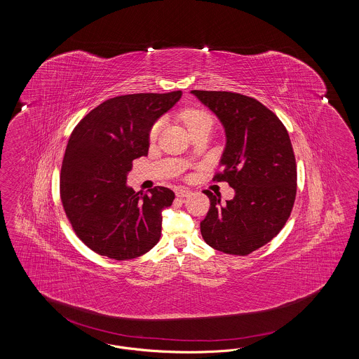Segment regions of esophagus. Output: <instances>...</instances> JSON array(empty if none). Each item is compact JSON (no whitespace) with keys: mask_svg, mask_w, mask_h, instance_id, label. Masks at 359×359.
Masks as SVG:
<instances>
[{"mask_svg":"<svg viewBox=\"0 0 359 359\" xmlns=\"http://www.w3.org/2000/svg\"><path fill=\"white\" fill-rule=\"evenodd\" d=\"M191 194H192V192H191V189H188V188L182 187L176 191V196H177V198H188Z\"/></svg>","mask_w":359,"mask_h":359,"instance_id":"esophagus-1","label":"esophagus"}]
</instances>
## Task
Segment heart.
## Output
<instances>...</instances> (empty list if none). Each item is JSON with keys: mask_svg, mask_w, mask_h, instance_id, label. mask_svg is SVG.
<instances>
[{"mask_svg": "<svg viewBox=\"0 0 359 359\" xmlns=\"http://www.w3.org/2000/svg\"><path fill=\"white\" fill-rule=\"evenodd\" d=\"M183 120L186 122L188 129H192L194 126L203 122H212L211 117L205 113V110H201V109H188L183 113ZM160 129H161V121H156L149 130V138L152 141L158 136Z\"/></svg>", "mask_w": 359, "mask_h": 359, "instance_id": "b5f03b06", "label": "heart"}]
</instances>
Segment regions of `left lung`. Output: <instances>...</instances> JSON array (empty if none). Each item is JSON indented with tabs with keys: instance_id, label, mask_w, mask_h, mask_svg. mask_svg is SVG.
<instances>
[{
	"instance_id": "1",
	"label": "left lung",
	"mask_w": 359,
	"mask_h": 359,
	"mask_svg": "<svg viewBox=\"0 0 359 359\" xmlns=\"http://www.w3.org/2000/svg\"><path fill=\"white\" fill-rule=\"evenodd\" d=\"M210 107L226 132L222 171L214 182L234 188L221 203L205 189L210 208L201 233L212 249L248 256L281 231L293 208L297 171L290 135L272 110L252 97L230 91L192 90Z\"/></svg>"
}]
</instances>
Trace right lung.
<instances>
[{
	"instance_id": "obj_1",
	"label": "right lung",
	"mask_w": 359,
	"mask_h": 359,
	"mask_svg": "<svg viewBox=\"0 0 359 359\" xmlns=\"http://www.w3.org/2000/svg\"><path fill=\"white\" fill-rule=\"evenodd\" d=\"M182 91L110 98L74 128L60 171V199L72 230L93 252L117 261L149 252L161 236V211L175 194L126 186L135 158L147 156L149 130Z\"/></svg>"
}]
</instances>
